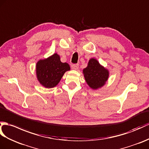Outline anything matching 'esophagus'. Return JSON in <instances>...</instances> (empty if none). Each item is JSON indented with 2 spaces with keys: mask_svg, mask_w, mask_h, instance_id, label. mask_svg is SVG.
I'll return each instance as SVG.
<instances>
[{
  "mask_svg": "<svg viewBox=\"0 0 149 149\" xmlns=\"http://www.w3.org/2000/svg\"><path fill=\"white\" fill-rule=\"evenodd\" d=\"M72 68L73 69V70H77L79 68V64H72Z\"/></svg>",
  "mask_w": 149,
  "mask_h": 149,
  "instance_id": "1",
  "label": "esophagus"
}]
</instances>
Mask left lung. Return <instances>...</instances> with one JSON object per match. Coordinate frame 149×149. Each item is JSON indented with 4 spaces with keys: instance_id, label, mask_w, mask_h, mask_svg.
<instances>
[{
    "instance_id": "8db88e82",
    "label": "left lung",
    "mask_w": 149,
    "mask_h": 149,
    "mask_svg": "<svg viewBox=\"0 0 149 149\" xmlns=\"http://www.w3.org/2000/svg\"><path fill=\"white\" fill-rule=\"evenodd\" d=\"M83 73L89 87L95 89L104 85L109 77L108 70L94 58L89 61L88 67L83 70Z\"/></svg>"
}]
</instances>
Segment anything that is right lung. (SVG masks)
<instances>
[{
	"label": "right lung",
	"instance_id": "1",
	"mask_svg": "<svg viewBox=\"0 0 149 149\" xmlns=\"http://www.w3.org/2000/svg\"><path fill=\"white\" fill-rule=\"evenodd\" d=\"M70 69L67 63H62L56 53L43 60L37 62L36 73L40 83L47 88L56 86L66 71Z\"/></svg>",
	"mask_w": 149,
	"mask_h": 149
}]
</instances>
